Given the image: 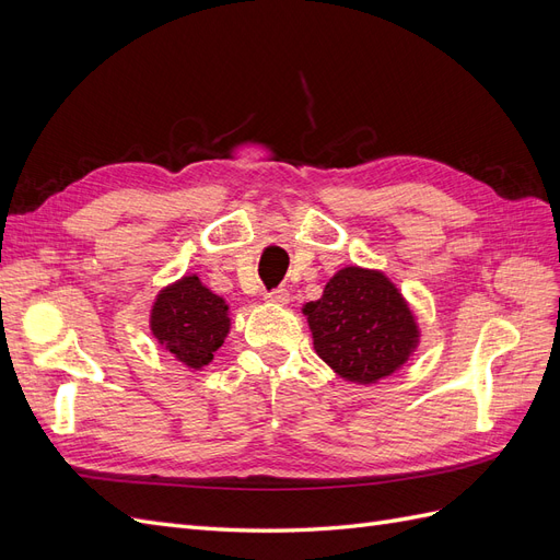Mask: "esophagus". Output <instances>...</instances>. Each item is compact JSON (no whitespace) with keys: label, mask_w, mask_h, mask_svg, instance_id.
Instances as JSON below:
<instances>
[{"label":"esophagus","mask_w":560,"mask_h":560,"mask_svg":"<svg viewBox=\"0 0 560 560\" xmlns=\"http://www.w3.org/2000/svg\"><path fill=\"white\" fill-rule=\"evenodd\" d=\"M264 299L268 303H278V306H284V303H290V290H287V287H276V290L266 292Z\"/></svg>","instance_id":"obj_1"}]
</instances>
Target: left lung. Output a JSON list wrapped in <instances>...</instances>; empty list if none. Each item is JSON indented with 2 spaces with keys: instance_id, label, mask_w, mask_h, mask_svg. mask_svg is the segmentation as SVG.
Listing matches in <instances>:
<instances>
[{
  "instance_id": "left-lung-1",
  "label": "left lung",
  "mask_w": 560,
  "mask_h": 560,
  "mask_svg": "<svg viewBox=\"0 0 560 560\" xmlns=\"http://www.w3.org/2000/svg\"><path fill=\"white\" fill-rule=\"evenodd\" d=\"M315 352L338 376L378 383L406 364L420 341L413 311L381 270L346 266L303 306Z\"/></svg>"
}]
</instances>
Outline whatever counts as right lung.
<instances>
[{
	"mask_svg": "<svg viewBox=\"0 0 560 560\" xmlns=\"http://www.w3.org/2000/svg\"><path fill=\"white\" fill-rule=\"evenodd\" d=\"M149 327L175 360L198 371L210 364L214 352L222 348L231 317L222 296L210 292L198 276H184L159 292Z\"/></svg>",
	"mask_w": 560,
	"mask_h": 560,
	"instance_id": "1",
	"label": "right lung"
}]
</instances>
